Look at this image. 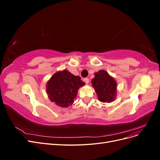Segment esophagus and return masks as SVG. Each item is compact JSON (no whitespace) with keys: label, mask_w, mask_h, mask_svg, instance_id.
<instances>
[{"label":"esophagus","mask_w":160,"mask_h":160,"mask_svg":"<svg viewBox=\"0 0 160 160\" xmlns=\"http://www.w3.org/2000/svg\"><path fill=\"white\" fill-rule=\"evenodd\" d=\"M83 81L85 82V83L86 84H88L89 82V80L88 78H84V79H83Z\"/></svg>","instance_id":"34e87169"}]
</instances>
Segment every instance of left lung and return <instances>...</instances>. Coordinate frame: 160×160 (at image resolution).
<instances>
[{
    "label": "left lung",
    "instance_id": "obj_1",
    "mask_svg": "<svg viewBox=\"0 0 160 160\" xmlns=\"http://www.w3.org/2000/svg\"><path fill=\"white\" fill-rule=\"evenodd\" d=\"M91 83L100 101L110 103L114 100L117 83L108 72L103 70L99 71L95 74V78L92 79Z\"/></svg>",
    "mask_w": 160,
    "mask_h": 160
}]
</instances>
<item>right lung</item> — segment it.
Listing matches in <instances>:
<instances>
[{
  "label": "right lung",
  "instance_id": "obj_1",
  "mask_svg": "<svg viewBox=\"0 0 160 160\" xmlns=\"http://www.w3.org/2000/svg\"><path fill=\"white\" fill-rule=\"evenodd\" d=\"M84 85L80 77L64 70L52 76L47 83V91L52 102L60 107L67 108L74 102L78 89Z\"/></svg>",
  "mask_w": 160,
  "mask_h": 160
}]
</instances>
